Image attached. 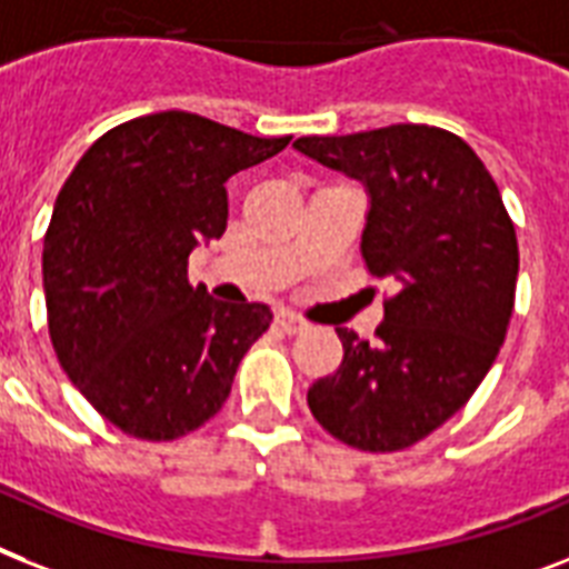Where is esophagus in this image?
<instances>
[{"mask_svg":"<svg viewBox=\"0 0 569 569\" xmlns=\"http://www.w3.org/2000/svg\"><path fill=\"white\" fill-rule=\"evenodd\" d=\"M274 325H277V330L286 332V336H295V332L307 330V321L298 316H292V312H277Z\"/></svg>","mask_w":569,"mask_h":569,"instance_id":"obj_1","label":"esophagus"}]
</instances>
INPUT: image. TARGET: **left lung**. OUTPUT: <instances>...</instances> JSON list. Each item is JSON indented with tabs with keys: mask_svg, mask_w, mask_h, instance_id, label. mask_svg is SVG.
<instances>
[{
	"mask_svg": "<svg viewBox=\"0 0 569 569\" xmlns=\"http://www.w3.org/2000/svg\"><path fill=\"white\" fill-rule=\"evenodd\" d=\"M295 149L362 180L365 269L400 286L373 341L336 327L345 359L307 403L345 445L406 450L468 403L500 353L520 262L515 224L477 151L445 128L300 137Z\"/></svg>",
	"mask_w": 569,
	"mask_h": 569,
	"instance_id": "obj_1",
	"label": "left lung"
}]
</instances>
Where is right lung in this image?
Listing matches in <instances>:
<instances>
[{"label":"right lung","mask_w":569,"mask_h":569,"mask_svg":"<svg viewBox=\"0 0 569 569\" xmlns=\"http://www.w3.org/2000/svg\"><path fill=\"white\" fill-rule=\"evenodd\" d=\"M289 140L163 110L110 128L60 187L43 239L49 336L124 436L172 441L207 423L269 330L266 303H221L187 266L228 228V178Z\"/></svg>","instance_id":"add662e5"}]
</instances>
